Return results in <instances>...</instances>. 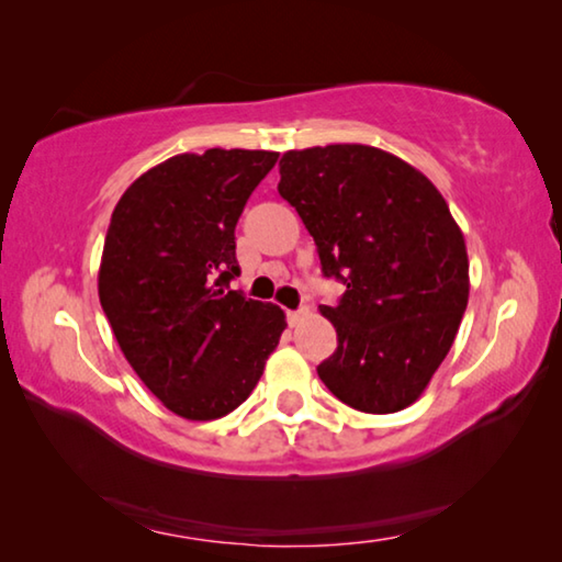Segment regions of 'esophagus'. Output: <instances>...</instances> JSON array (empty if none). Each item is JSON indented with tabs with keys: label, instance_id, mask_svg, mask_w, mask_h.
<instances>
[{
	"label": "esophagus",
	"instance_id": "esophagus-1",
	"mask_svg": "<svg viewBox=\"0 0 562 562\" xmlns=\"http://www.w3.org/2000/svg\"><path fill=\"white\" fill-rule=\"evenodd\" d=\"M304 312H307V310H304V307H300V310H288V322H290V325L294 327V325H297V322L302 319V315H304Z\"/></svg>",
	"mask_w": 562,
	"mask_h": 562
}]
</instances>
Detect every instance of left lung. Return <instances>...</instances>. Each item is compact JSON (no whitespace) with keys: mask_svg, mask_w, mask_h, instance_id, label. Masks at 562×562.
I'll list each match as a JSON object with an SVG mask.
<instances>
[{"mask_svg":"<svg viewBox=\"0 0 562 562\" xmlns=\"http://www.w3.org/2000/svg\"><path fill=\"white\" fill-rule=\"evenodd\" d=\"M280 195L315 237L322 272L347 284L319 312L337 349L317 374L367 414L412 406L449 355L469 304V255L422 170L361 144L288 150Z\"/></svg>","mask_w":562,"mask_h":562,"instance_id":"obj_1","label":"left lung"}]
</instances>
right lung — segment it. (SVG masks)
<instances>
[{
    "mask_svg": "<svg viewBox=\"0 0 562 562\" xmlns=\"http://www.w3.org/2000/svg\"><path fill=\"white\" fill-rule=\"evenodd\" d=\"M278 156L180 154L133 180L113 207L101 307L140 382L190 422L240 406L288 327L278 304L231 290L237 217Z\"/></svg>",
    "mask_w": 562,
    "mask_h": 562,
    "instance_id": "right-lung-1",
    "label": "right lung"
}]
</instances>
